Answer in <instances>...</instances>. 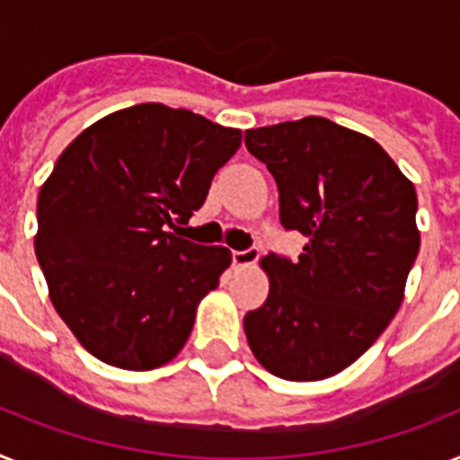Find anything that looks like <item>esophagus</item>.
<instances>
[{
	"mask_svg": "<svg viewBox=\"0 0 460 460\" xmlns=\"http://www.w3.org/2000/svg\"><path fill=\"white\" fill-rule=\"evenodd\" d=\"M258 256H261L258 246H249V249H244V252H233V263L237 265V268H244V265L256 263Z\"/></svg>",
	"mask_w": 460,
	"mask_h": 460,
	"instance_id": "1",
	"label": "esophagus"
}]
</instances>
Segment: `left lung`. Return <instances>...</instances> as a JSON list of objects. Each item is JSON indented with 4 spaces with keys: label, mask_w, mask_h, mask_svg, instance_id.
Wrapping results in <instances>:
<instances>
[{
    "label": "left lung",
    "mask_w": 460,
    "mask_h": 460,
    "mask_svg": "<svg viewBox=\"0 0 460 460\" xmlns=\"http://www.w3.org/2000/svg\"><path fill=\"white\" fill-rule=\"evenodd\" d=\"M244 143L275 178L284 230L307 237L298 261H261L270 294L246 313V341L270 374L322 381L400 310L420 246L416 190L374 138L324 117L249 128Z\"/></svg>",
    "instance_id": "1"
}]
</instances>
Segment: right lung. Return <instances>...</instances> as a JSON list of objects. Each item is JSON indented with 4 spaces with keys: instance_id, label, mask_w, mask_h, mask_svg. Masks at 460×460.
Here are the masks:
<instances>
[{
    "instance_id": "right-lung-1",
    "label": "right lung",
    "mask_w": 460,
    "mask_h": 460,
    "mask_svg": "<svg viewBox=\"0 0 460 460\" xmlns=\"http://www.w3.org/2000/svg\"><path fill=\"white\" fill-rule=\"evenodd\" d=\"M239 146V128L140 102L63 150L40 190L34 253L56 313L93 358L147 371L181 352L233 256L183 239L178 223Z\"/></svg>"
}]
</instances>
